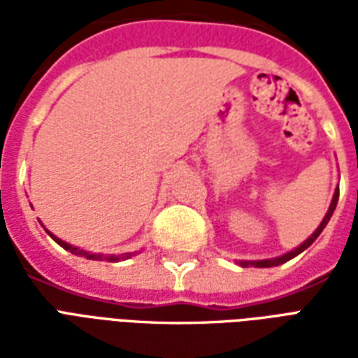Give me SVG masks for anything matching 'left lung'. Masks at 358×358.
I'll use <instances>...</instances> for the list:
<instances>
[{
  "instance_id": "1",
  "label": "left lung",
  "mask_w": 358,
  "mask_h": 358,
  "mask_svg": "<svg viewBox=\"0 0 358 358\" xmlns=\"http://www.w3.org/2000/svg\"><path fill=\"white\" fill-rule=\"evenodd\" d=\"M338 197H339V187H336V192H334V197H331L330 209H328V213H326V217L322 218V222H320V226L316 228L315 234H313V236H310L308 240L303 241L299 248H295L293 251H289V253H285V255H282V257H276V259H264V261H238V264H240V266H257V268H268V266H278V264L287 263L289 259H293V257H297L299 253H303L305 249L313 245V241H315L316 238L320 236V232H322L324 228H326L328 220H330L331 215H334V210H336V205H338Z\"/></svg>"
}]
</instances>
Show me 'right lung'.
<instances>
[{"instance_id":"obj_1","label":"right lung","mask_w":358,"mask_h":358,"mask_svg":"<svg viewBox=\"0 0 358 358\" xmlns=\"http://www.w3.org/2000/svg\"><path fill=\"white\" fill-rule=\"evenodd\" d=\"M45 232L50 234L53 240L57 241L59 245L63 249H66V251H71V253H74V255H80V257H86V259H105V261H109V263H117V261H124V259H130L132 255H136V253H122V255H95V253H88V251H84V249L80 248H74V245H71V243H66V241L59 240L57 236H53V234L50 232V230H45Z\"/></svg>"}]
</instances>
